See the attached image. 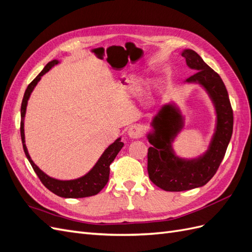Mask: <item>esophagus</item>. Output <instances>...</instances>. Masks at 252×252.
<instances>
[{
  "label": "esophagus",
  "instance_id": "34e87169",
  "mask_svg": "<svg viewBox=\"0 0 252 252\" xmlns=\"http://www.w3.org/2000/svg\"><path fill=\"white\" fill-rule=\"evenodd\" d=\"M127 134L129 135V138H131V139H139L143 134V130L140 126L132 125L128 128Z\"/></svg>",
  "mask_w": 252,
  "mask_h": 252
}]
</instances>
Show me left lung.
Masks as SVG:
<instances>
[{
  "instance_id": "8db88e82",
  "label": "left lung",
  "mask_w": 252,
  "mask_h": 252,
  "mask_svg": "<svg viewBox=\"0 0 252 252\" xmlns=\"http://www.w3.org/2000/svg\"><path fill=\"white\" fill-rule=\"evenodd\" d=\"M182 57L196 71L185 83L199 84L205 89L215 106L217 122L207 150L196 158H184L175 155L172 147L184 127L180 108L174 103L165 104L152 118L154 130L147 134L152 145L148 148L147 170L150 181L166 191H184L207 184L223 161L233 129V112L222 79L195 51L184 49Z\"/></svg>"
}]
</instances>
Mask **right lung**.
Returning <instances> with one entry per match:
<instances>
[{
	"mask_svg": "<svg viewBox=\"0 0 252 252\" xmlns=\"http://www.w3.org/2000/svg\"><path fill=\"white\" fill-rule=\"evenodd\" d=\"M59 63V60H52L51 62H49L44 67V69L37 74V77L29 84L25 91L21 106V138L23 143V149H24L26 158H28L30 165L32 166L34 172L43 183V185L47 189H49L51 192L61 197H66V199H79V197L95 195L101 191L106 184H107L110 171L109 166L118 156L119 151L124 146V143L121 141V138L117 139L111 145H109L108 148H106L101 158L97 159V162L93 168L90 169V171H88L85 175H83V177L74 180H58L49 177V175L42 171L39 167L33 163L32 158H30L28 154V150L25 144L24 119L30 94H32L34 87L36 86V84L40 82L43 75L48 72L53 66Z\"/></svg>",
	"mask_w": 252,
	"mask_h": 252,
	"instance_id": "add662e5",
	"label": "right lung"
}]
</instances>
